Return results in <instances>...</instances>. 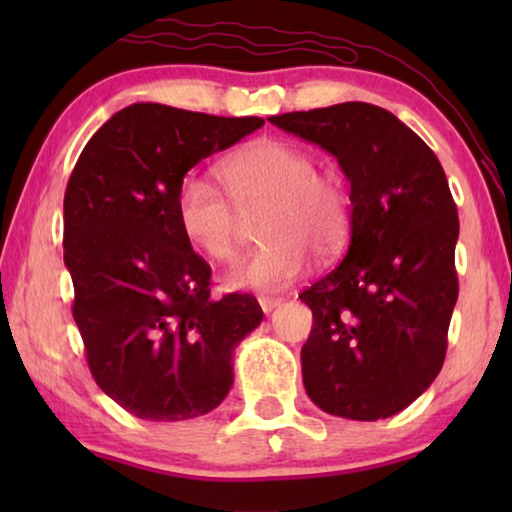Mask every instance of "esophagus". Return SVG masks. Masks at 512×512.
Here are the masks:
<instances>
[{"label":"esophagus","instance_id":"1","mask_svg":"<svg viewBox=\"0 0 512 512\" xmlns=\"http://www.w3.org/2000/svg\"><path fill=\"white\" fill-rule=\"evenodd\" d=\"M282 303V298H272V296H261L258 298V305H261V310L268 314V312H272L275 310V307Z\"/></svg>","mask_w":512,"mask_h":512}]
</instances>
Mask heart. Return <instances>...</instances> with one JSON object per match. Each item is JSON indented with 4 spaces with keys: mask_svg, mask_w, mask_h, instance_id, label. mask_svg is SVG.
I'll return each mask as SVG.
<instances>
[{
    "mask_svg": "<svg viewBox=\"0 0 512 512\" xmlns=\"http://www.w3.org/2000/svg\"><path fill=\"white\" fill-rule=\"evenodd\" d=\"M228 198L212 181L186 177L177 191L179 226L195 249L216 263L235 261L244 226L263 214L261 249L228 272L233 289H279L303 275L312 251L340 256L352 235V193L338 172L284 139H258L221 165Z\"/></svg>",
    "mask_w": 512,
    "mask_h": 512,
    "instance_id": "obj_1",
    "label": "heart"
}]
</instances>
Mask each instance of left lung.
Masks as SVG:
<instances>
[{"instance_id": "left-lung-1", "label": "left lung", "mask_w": 512, "mask_h": 512, "mask_svg": "<svg viewBox=\"0 0 512 512\" xmlns=\"http://www.w3.org/2000/svg\"><path fill=\"white\" fill-rule=\"evenodd\" d=\"M333 153L352 186V240L300 293L312 310L303 345L307 396L328 415L375 422L436 380L459 296V216L443 165L391 111L368 102L270 116Z\"/></svg>"}]
</instances>
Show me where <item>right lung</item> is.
Wrapping results in <instances>:
<instances>
[{
	"instance_id": "right-lung-1",
	"label": "right lung",
	"mask_w": 512,
	"mask_h": 512,
	"mask_svg": "<svg viewBox=\"0 0 512 512\" xmlns=\"http://www.w3.org/2000/svg\"><path fill=\"white\" fill-rule=\"evenodd\" d=\"M261 125L137 102L76 160L62 235L72 314L97 387L139 419L212 412L233 387L237 342L261 324L249 293L212 298V268L177 216L186 172Z\"/></svg>"
}]
</instances>
